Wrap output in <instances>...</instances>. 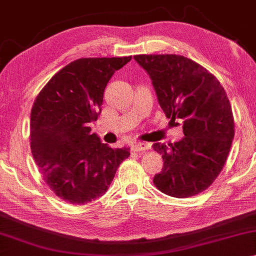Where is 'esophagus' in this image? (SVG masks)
I'll return each instance as SVG.
<instances>
[{"instance_id": "34e87169", "label": "esophagus", "mask_w": 256, "mask_h": 256, "mask_svg": "<svg viewBox=\"0 0 256 256\" xmlns=\"http://www.w3.org/2000/svg\"><path fill=\"white\" fill-rule=\"evenodd\" d=\"M149 147L150 146L147 142H133L131 146V149H132V152H144V150H148Z\"/></svg>"}]
</instances>
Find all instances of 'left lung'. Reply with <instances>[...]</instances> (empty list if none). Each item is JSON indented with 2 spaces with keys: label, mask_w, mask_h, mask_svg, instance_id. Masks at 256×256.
I'll return each mask as SVG.
<instances>
[{
  "label": "left lung",
  "mask_w": 256,
  "mask_h": 256,
  "mask_svg": "<svg viewBox=\"0 0 256 256\" xmlns=\"http://www.w3.org/2000/svg\"><path fill=\"white\" fill-rule=\"evenodd\" d=\"M158 102L168 118L184 120L180 141L157 142L164 166L154 178L160 192L176 198L196 196L221 173L234 136L232 109L224 88L213 74L178 54H139Z\"/></svg>",
  "instance_id": "left-lung-1"
}]
</instances>
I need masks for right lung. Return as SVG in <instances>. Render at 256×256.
I'll list each match as a JSON object with an SVG mask.
<instances>
[{
    "instance_id": "obj_1",
    "label": "right lung",
    "mask_w": 256,
    "mask_h": 256,
    "mask_svg": "<svg viewBox=\"0 0 256 256\" xmlns=\"http://www.w3.org/2000/svg\"><path fill=\"white\" fill-rule=\"evenodd\" d=\"M132 56L74 60L44 85L30 112V149L46 184L60 200L85 205L106 194L130 148L101 144L98 120L114 72Z\"/></svg>"
}]
</instances>
